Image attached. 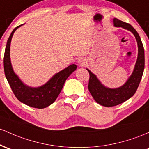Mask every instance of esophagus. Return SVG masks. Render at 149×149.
<instances>
[{
  "instance_id": "obj_1",
  "label": "esophagus",
  "mask_w": 149,
  "mask_h": 149,
  "mask_svg": "<svg viewBox=\"0 0 149 149\" xmlns=\"http://www.w3.org/2000/svg\"><path fill=\"white\" fill-rule=\"evenodd\" d=\"M77 63H78V65L81 66V67L85 66L86 65V60L84 59V58H80V59L78 60Z\"/></svg>"
}]
</instances>
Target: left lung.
I'll use <instances>...</instances> for the list:
<instances>
[{"label": "left lung", "instance_id": "8db88e82", "mask_svg": "<svg viewBox=\"0 0 149 149\" xmlns=\"http://www.w3.org/2000/svg\"><path fill=\"white\" fill-rule=\"evenodd\" d=\"M113 24L115 27H122L131 31L134 34L137 42L138 56L132 74L126 82L118 88H112L104 86L96 74L86 69L90 75L88 81L89 92L97 103L106 107L117 106L131 98L137 89L144 70V49L137 31L132 25L119 20L117 18L113 19Z\"/></svg>", "mask_w": 149, "mask_h": 149}]
</instances>
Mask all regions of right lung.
<instances>
[{
	"label": "right lung",
	"mask_w": 149,
	"mask_h": 149,
	"mask_svg": "<svg viewBox=\"0 0 149 149\" xmlns=\"http://www.w3.org/2000/svg\"><path fill=\"white\" fill-rule=\"evenodd\" d=\"M23 24L15 28L8 39L3 59L5 74L13 93L19 101L29 106L41 109L54 103L66 79L76 70L77 65L73 64L68 66L53 75L47 82L38 87H31L24 84L13 70L10 55L12 37L15 31Z\"/></svg>",
	"instance_id": "right-lung-1"
}]
</instances>
